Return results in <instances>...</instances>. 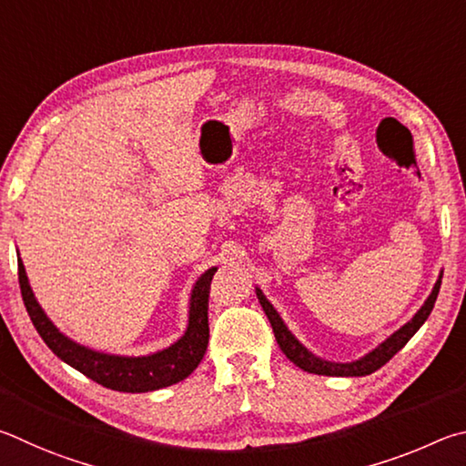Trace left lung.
<instances>
[{"label":"left lung","instance_id":"8db88e82","mask_svg":"<svg viewBox=\"0 0 466 466\" xmlns=\"http://www.w3.org/2000/svg\"><path fill=\"white\" fill-rule=\"evenodd\" d=\"M440 284H442V274L438 276V280L434 284V289H431L430 297L426 299V303H423L420 311L411 317V321H407L401 329H397L393 336H389L382 344L374 348L372 352H369L366 356H362L360 360H354V362H331V360H323V358L315 356L313 352H309V350L300 344L295 336H292L287 325H284L282 317L272 307L270 300L264 297V292L256 289V295H258L259 305L264 309V313L268 315V319H270L276 341H279L280 350L287 354V358L292 364H297L299 369H303L307 372L323 374V377H366V374H372L374 370H379L380 366H385L390 358H393L399 350H401L407 341L415 336V331L426 323L438 299Z\"/></svg>","mask_w":466,"mask_h":466}]
</instances>
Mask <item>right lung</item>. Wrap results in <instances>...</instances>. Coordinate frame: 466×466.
I'll return each mask as SVG.
<instances>
[{
  "mask_svg": "<svg viewBox=\"0 0 466 466\" xmlns=\"http://www.w3.org/2000/svg\"><path fill=\"white\" fill-rule=\"evenodd\" d=\"M217 268H208L196 280L190 295V311H187V328L176 344L149 356H116L104 354L77 344L55 328L43 307L38 305L28 284L26 270L18 258V279L24 305L35 325L38 336L53 350V354L67 362L73 369L96 380L97 385L122 393H147L163 387L176 385L192 374L200 364L208 346V289Z\"/></svg>",
  "mask_w": 466,
  "mask_h": 466,
  "instance_id": "add662e5",
  "label": "right lung"
}]
</instances>
